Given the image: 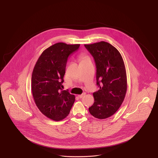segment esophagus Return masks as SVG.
<instances>
[{
    "mask_svg": "<svg viewBox=\"0 0 158 158\" xmlns=\"http://www.w3.org/2000/svg\"><path fill=\"white\" fill-rule=\"evenodd\" d=\"M85 93H83V94H81V95H77V97H78V98H82L85 95Z\"/></svg>",
    "mask_w": 158,
    "mask_h": 158,
    "instance_id": "esophagus-1",
    "label": "esophagus"
}]
</instances>
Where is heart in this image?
Instances as JSON below:
<instances>
[{"mask_svg":"<svg viewBox=\"0 0 158 158\" xmlns=\"http://www.w3.org/2000/svg\"><path fill=\"white\" fill-rule=\"evenodd\" d=\"M81 57H82V60L85 59H86V58H88V57H87V56H84V55H82V56H81Z\"/></svg>","mask_w":158,"mask_h":158,"instance_id":"heart-1","label":"heart"}]
</instances>
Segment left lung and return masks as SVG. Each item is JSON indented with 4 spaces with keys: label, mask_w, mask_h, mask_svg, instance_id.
<instances>
[{
    "label": "left lung",
    "mask_w": 158,
    "mask_h": 158,
    "mask_svg": "<svg viewBox=\"0 0 158 158\" xmlns=\"http://www.w3.org/2000/svg\"><path fill=\"white\" fill-rule=\"evenodd\" d=\"M85 47L94 57L97 67V85L93 93L94 103L89 108L92 115L105 119L117 112L127 92L126 70L118 50L110 43L101 41Z\"/></svg>",
    "instance_id": "1"
}]
</instances>
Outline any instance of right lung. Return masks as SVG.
I'll list each match as a JSON object with an SVG mask.
<instances>
[{
  "label": "right lung",
  "mask_w": 158,
  "mask_h": 158,
  "mask_svg": "<svg viewBox=\"0 0 158 158\" xmlns=\"http://www.w3.org/2000/svg\"><path fill=\"white\" fill-rule=\"evenodd\" d=\"M79 46L54 44L42 53L33 69L31 89L35 103L41 113L53 120L65 118L75 102V96L61 88L68 57Z\"/></svg>",
  "instance_id": "right-lung-1"
}]
</instances>
